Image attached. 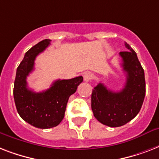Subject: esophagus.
<instances>
[{"label":"esophagus","instance_id":"34e87169","mask_svg":"<svg viewBox=\"0 0 159 159\" xmlns=\"http://www.w3.org/2000/svg\"><path fill=\"white\" fill-rule=\"evenodd\" d=\"M83 78H84L85 82H89L92 78V73L90 72H86L83 74Z\"/></svg>","mask_w":159,"mask_h":159}]
</instances>
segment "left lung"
<instances>
[{
    "label": "left lung",
    "mask_w": 159,
    "mask_h": 159,
    "mask_svg": "<svg viewBox=\"0 0 159 159\" xmlns=\"http://www.w3.org/2000/svg\"><path fill=\"white\" fill-rule=\"evenodd\" d=\"M128 51L120 52L126 82L121 91L112 92L100 82L92 90V110L97 120L110 127H119L133 120L140 111L145 97L144 71L137 54L127 43Z\"/></svg>",
    "instance_id": "8db88e82"
}]
</instances>
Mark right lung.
<instances>
[{"mask_svg": "<svg viewBox=\"0 0 159 159\" xmlns=\"http://www.w3.org/2000/svg\"><path fill=\"white\" fill-rule=\"evenodd\" d=\"M50 39H43L33 46L25 54L16 70L14 83V100L19 115L24 120L39 129L53 128L64 117L67 101L82 82V76L68 80H57L50 88L34 92L27 87L26 78L34 70V60L49 44Z\"/></svg>", "mask_w": 159, "mask_h": 159, "instance_id": "add662e5", "label": "right lung"}]
</instances>
